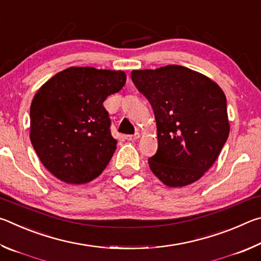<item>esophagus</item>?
<instances>
[{"label": "esophagus", "instance_id": "34e87169", "mask_svg": "<svg viewBox=\"0 0 261 261\" xmlns=\"http://www.w3.org/2000/svg\"><path fill=\"white\" fill-rule=\"evenodd\" d=\"M140 137V135L138 134V132H136L135 135H127V136H125V139L126 140H130V141H135V140H137Z\"/></svg>", "mask_w": 261, "mask_h": 261}]
</instances>
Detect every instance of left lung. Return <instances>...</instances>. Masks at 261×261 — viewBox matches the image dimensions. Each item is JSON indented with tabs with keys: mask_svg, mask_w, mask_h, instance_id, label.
I'll list each match as a JSON object with an SVG mask.
<instances>
[{
	"mask_svg": "<svg viewBox=\"0 0 261 261\" xmlns=\"http://www.w3.org/2000/svg\"><path fill=\"white\" fill-rule=\"evenodd\" d=\"M131 79L155 115L158 151L153 174L171 188L199 179L229 136L227 99L218 84L180 65L134 70Z\"/></svg>",
	"mask_w": 261,
	"mask_h": 261,
	"instance_id": "8db88e82",
	"label": "left lung"
}]
</instances>
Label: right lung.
<instances>
[{
  "instance_id": "add662e5",
  "label": "right lung",
  "mask_w": 261,
  "mask_h": 261,
  "mask_svg": "<svg viewBox=\"0 0 261 261\" xmlns=\"http://www.w3.org/2000/svg\"><path fill=\"white\" fill-rule=\"evenodd\" d=\"M123 71L71 67L39 88L31 103V143L50 173L84 184L102 173L116 149L103 101L122 90Z\"/></svg>"
}]
</instances>
